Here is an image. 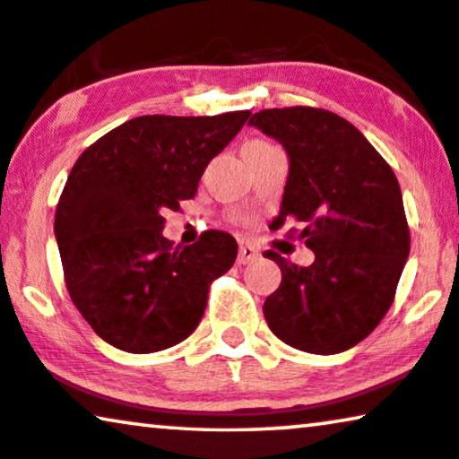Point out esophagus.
I'll list each match as a JSON object with an SVG mask.
<instances>
[{
	"instance_id": "1",
	"label": "esophagus",
	"mask_w": 459,
	"mask_h": 459,
	"mask_svg": "<svg viewBox=\"0 0 459 459\" xmlns=\"http://www.w3.org/2000/svg\"><path fill=\"white\" fill-rule=\"evenodd\" d=\"M257 249L255 247H251V245H241V247H238V255H237V264H251V262H255L257 260Z\"/></svg>"
}]
</instances>
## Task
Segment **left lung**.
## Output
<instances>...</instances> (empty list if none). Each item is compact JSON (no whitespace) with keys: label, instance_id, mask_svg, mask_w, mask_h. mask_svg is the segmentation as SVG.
<instances>
[{"label":"left lung","instance_id":"8db88e82","mask_svg":"<svg viewBox=\"0 0 459 459\" xmlns=\"http://www.w3.org/2000/svg\"><path fill=\"white\" fill-rule=\"evenodd\" d=\"M251 126L282 143L289 177L281 214L306 224L309 266L276 251L282 281L264 301L276 337L333 356L366 339L389 312L410 255V229L395 172L351 122L320 108H274Z\"/></svg>","mask_w":459,"mask_h":459}]
</instances>
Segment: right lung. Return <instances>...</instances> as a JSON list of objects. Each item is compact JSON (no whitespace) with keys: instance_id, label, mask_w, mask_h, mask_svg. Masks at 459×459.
<instances>
[{"instance_id":"obj_1","label":"right lung","mask_w":459,"mask_h":459,"mask_svg":"<svg viewBox=\"0 0 459 459\" xmlns=\"http://www.w3.org/2000/svg\"><path fill=\"white\" fill-rule=\"evenodd\" d=\"M249 116H139L76 160L54 232L70 299L106 343L152 353L197 328L212 281L235 264L237 241L205 230L197 243L174 247L162 214L195 197L210 160Z\"/></svg>"}]
</instances>
